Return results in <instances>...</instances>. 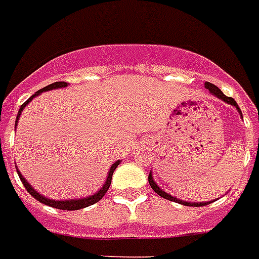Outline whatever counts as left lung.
<instances>
[{
  "mask_svg": "<svg viewBox=\"0 0 259 259\" xmlns=\"http://www.w3.org/2000/svg\"><path fill=\"white\" fill-rule=\"evenodd\" d=\"M205 87H207V89H208L209 91H211V93L213 94V95H217L218 98H221L222 101H225V102H227V103H230V105L235 106V107H237V109H238V111L241 113V109L238 107V103L235 101H234V98L226 97L225 94L222 93L221 90L218 89V87L215 86V84H212V83L207 82V83H205ZM148 180H149L150 187L153 188L154 192L157 193V195H160V196H161V197H164V199H168V200H170V201H176V203H180V204H184V205H192V207H203V205H207V204H209V203H211V201H207V203H188V201H181V200H179V199H176V197L170 196V195H168V193H166V192H164L162 189L158 188L157 184H156V183H154V181H153L152 173H149V177H148Z\"/></svg>",
  "mask_w": 259,
  "mask_h": 259,
  "instance_id": "left-lung-1",
  "label": "left lung"
}]
</instances>
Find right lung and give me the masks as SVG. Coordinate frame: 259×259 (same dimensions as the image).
<instances>
[{"mask_svg":"<svg viewBox=\"0 0 259 259\" xmlns=\"http://www.w3.org/2000/svg\"><path fill=\"white\" fill-rule=\"evenodd\" d=\"M67 83L66 82H55L52 83V84H48L47 87H44V89L38 90L37 93L33 94L32 97L28 99V101H25L24 103L21 105V107H20V110H18V114H17V119H16V125H17V121H18V117L21 115V111L24 110V107H25L28 103H29L32 99H33L36 95H38L40 93H42V91H48V90H52V89H60V87H66ZM118 164H119V161L114 162L113 165H111V168H110V172H109V176H107V180H106L105 185L102 187L99 191H98L95 195H93V196L90 197H86V199H79V200H64V201H55V200H50V199H47V197L41 196L40 193H37L36 191H34L32 187L29 185V183L22 177V175L20 172H18V176H20V180H21V183L24 184V187H25V189L28 191V192L32 195V196L36 199V200H38L40 203H42V204H47L50 205V207H54V208H58V209H67V211H74V209H82L84 208V207H89V205H93L95 204L97 201H99L102 199V197L105 196L106 192H107V189H109L110 184H111V177H113V173L114 170H115V168L118 166Z\"/></svg>","mask_w":259,"mask_h":259,"instance_id":"right-lung-1","label":"right lung"}]
</instances>
